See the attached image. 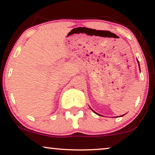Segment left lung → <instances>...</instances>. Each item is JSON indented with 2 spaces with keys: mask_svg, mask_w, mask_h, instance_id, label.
<instances>
[{
  "mask_svg": "<svg viewBox=\"0 0 155 155\" xmlns=\"http://www.w3.org/2000/svg\"><path fill=\"white\" fill-rule=\"evenodd\" d=\"M137 63H138V65H139V68H140V64H139V61H138V60H137ZM90 109H91V108H90ZM91 110H92V111L93 112H94V113H95V114H97V115L100 116V114H97V112H95V111H94V110H93V109H91ZM124 115H125V114H124V115H122V116H124Z\"/></svg>",
  "mask_w": 155,
  "mask_h": 155,
  "instance_id": "8db88e82",
  "label": "left lung"
}]
</instances>
